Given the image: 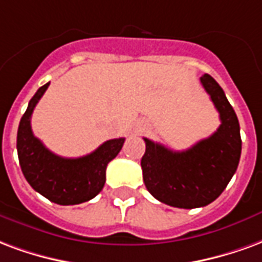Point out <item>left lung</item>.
Returning <instances> with one entry per match:
<instances>
[{"label":"left lung","mask_w":262,"mask_h":262,"mask_svg":"<svg viewBox=\"0 0 262 262\" xmlns=\"http://www.w3.org/2000/svg\"><path fill=\"white\" fill-rule=\"evenodd\" d=\"M200 81L219 113V128L181 152L144 138L146 149L141 159L148 191L166 205L184 209L215 201L237 170L242 154L237 116L225 92L208 74Z\"/></svg>","instance_id":"1"}]
</instances>
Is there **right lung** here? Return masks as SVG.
Listing matches in <instances>:
<instances>
[{
  "label": "right lung",
  "instance_id": "add662e5",
  "mask_svg": "<svg viewBox=\"0 0 262 262\" xmlns=\"http://www.w3.org/2000/svg\"><path fill=\"white\" fill-rule=\"evenodd\" d=\"M50 85L37 89L20 118L16 138L19 165L33 190L58 205L86 202L102 191L106 167L121 150L125 138L108 139L92 154L68 159L53 154L33 135L30 117L40 97Z\"/></svg>",
  "mask_w": 262,
  "mask_h": 262
}]
</instances>
